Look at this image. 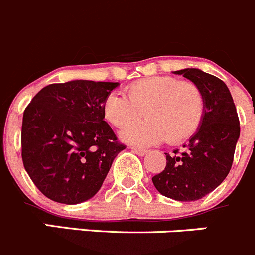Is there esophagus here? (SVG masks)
<instances>
[{"label": "esophagus", "instance_id": "esophagus-1", "mask_svg": "<svg viewBox=\"0 0 255 255\" xmlns=\"http://www.w3.org/2000/svg\"><path fill=\"white\" fill-rule=\"evenodd\" d=\"M130 150H132L133 153L138 154V155H145V154H146V151H148V150H145V149H142V148H137V146H130Z\"/></svg>", "mask_w": 255, "mask_h": 255}]
</instances>
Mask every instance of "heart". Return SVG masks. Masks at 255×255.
<instances>
[{"instance_id":"1","label":"heart","mask_w":255,"mask_h":255,"mask_svg":"<svg viewBox=\"0 0 255 255\" xmlns=\"http://www.w3.org/2000/svg\"><path fill=\"white\" fill-rule=\"evenodd\" d=\"M126 95L111 92L104 101V115L116 128L131 126L121 133L128 143L151 145L165 139L181 143L199 129L204 117V95L191 81L173 76L144 78L130 84ZM143 112L147 121L132 126Z\"/></svg>"}]
</instances>
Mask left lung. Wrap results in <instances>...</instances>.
Returning <instances> with one entry per match:
<instances>
[{
  "label": "left lung",
  "instance_id": "obj_1",
  "mask_svg": "<svg viewBox=\"0 0 255 255\" xmlns=\"http://www.w3.org/2000/svg\"><path fill=\"white\" fill-rule=\"evenodd\" d=\"M201 90L205 111L197 132L190 138L187 150L166 155V166L153 176L161 195L177 201L200 200L216 189L232 168L239 138V120L232 95L225 82L199 69L175 71Z\"/></svg>",
  "mask_w": 255,
  "mask_h": 255
}]
</instances>
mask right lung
Returning <instances> with one entry per match:
<instances>
[{
	"mask_svg": "<svg viewBox=\"0 0 255 255\" xmlns=\"http://www.w3.org/2000/svg\"><path fill=\"white\" fill-rule=\"evenodd\" d=\"M118 82L74 80L43 87L23 112L22 160L43 195L75 205L102 186L125 144L104 121V101Z\"/></svg>",
	"mask_w": 255,
	"mask_h": 255,
	"instance_id": "1",
	"label": "right lung"
}]
</instances>
